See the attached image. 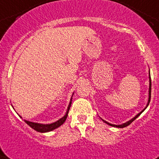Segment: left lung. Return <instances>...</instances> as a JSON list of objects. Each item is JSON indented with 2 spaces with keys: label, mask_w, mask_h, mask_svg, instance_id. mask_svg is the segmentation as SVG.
<instances>
[{
  "label": "left lung",
  "mask_w": 159,
  "mask_h": 159,
  "mask_svg": "<svg viewBox=\"0 0 159 159\" xmlns=\"http://www.w3.org/2000/svg\"><path fill=\"white\" fill-rule=\"evenodd\" d=\"M149 93H150V94H149V101H148L147 106H146V107H148V105H149V103H150V98H151V78H150V91H149ZM145 108H146V107H145ZM145 109H144V110H145ZM144 110L142 111H141V112H140L139 114H137V116H136L134 117V118H133V119H132V120H129V121H128V122L125 123V124H123V125H111V124H109V123H107V121H104V120H103V121H104V122L106 123V124H107V125H111V126H113V127H116V128H125V127H126V126H128V125H130V124H131V123L133 122V120H136V119H137V117L139 116L140 115H141V113L143 112Z\"/></svg>",
  "instance_id": "obj_1"
}]
</instances>
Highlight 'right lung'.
<instances>
[{"mask_svg": "<svg viewBox=\"0 0 159 159\" xmlns=\"http://www.w3.org/2000/svg\"><path fill=\"white\" fill-rule=\"evenodd\" d=\"M72 103V98L70 99V102H69V105L68 107L67 112L65 114V116L64 117H62L61 119H60L59 120H57V122L52 123V124H50V125H42V124H37V123H33L30 122V121L25 120V122L27 124L30 128H32L33 129H34L35 131L39 132V133H47V132L52 131L54 129H57L58 127H60L61 125H62L65 123V121L66 120V118L68 116V113H69V108L71 107Z\"/></svg>", "mask_w": 159, "mask_h": 159, "instance_id": "obj_1", "label": "right lung"}]
</instances>
